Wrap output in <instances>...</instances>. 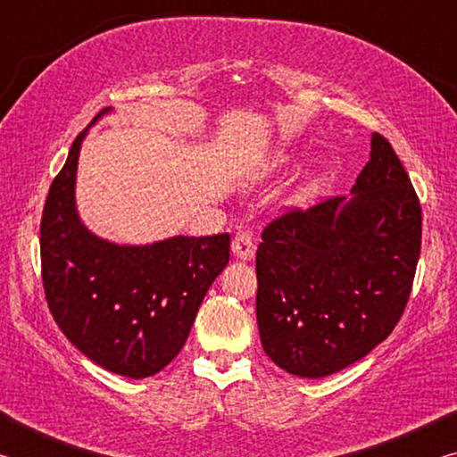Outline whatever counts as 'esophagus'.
Wrapping results in <instances>:
<instances>
[{
  "instance_id": "34e87169",
  "label": "esophagus",
  "mask_w": 457,
  "mask_h": 457,
  "mask_svg": "<svg viewBox=\"0 0 457 457\" xmlns=\"http://www.w3.org/2000/svg\"><path fill=\"white\" fill-rule=\"evenodd\" d=\"M231 252H234V256L237 260H244V262H250L253 256H256V244H253L252 234H247V231L237 234L234 237V242H231Z\"/></svg>"
}]
</instances>
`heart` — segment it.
Returning a JSON list of instances; mask_svg holds the SVG:
<instances>
[{
    "label": "heart",
    "mask_w": 457,
    "mask_h": 457,
    "mask_svg": "<svg viewBox=\"0 0 457 457\" xmlns=\"http://www.w3.org/2000/svg\"><path fill=\"white\" fill-rule=\"evenodd\" d=\"M306 199H308V189H300L292 195V205H303L306 204Z\"/></svg>",
    "instance_id": "b5f03b06"
}]
</instances>
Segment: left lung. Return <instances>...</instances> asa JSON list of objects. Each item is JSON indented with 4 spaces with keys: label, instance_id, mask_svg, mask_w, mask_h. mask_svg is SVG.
<instances>
[{
    "label": "left lung",
    "instance_id": "8db88e82",
    "mask_svg": "<svg viewBox=\"0 0 457 457\" xmlns=\"http://www.w3.org/2000/svg\"><path fill=\"white\" fill-rule=\"evenodd\" d=\"M274 220L256 252L262 346L286 373L320 378L381 345L405 311L421 252L420 199L386 138L370 135L351 189Z\"/></svg>",
    "mask_w": 457,
    "mask_h": 457
}]
</instances>
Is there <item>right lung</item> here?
<instances>
[{
  "mask_svg": "<svg viewBox=\"0 0 457 457\" xmlns=\"http://www.w3.org/2000/svg\"><path fill=\"white\" fill-rule=\"evenodd\" d=\"M111 112L104 108L98 119ZM88 129L76 137L46 199L40 226L46 300L82 354L111 373L145 378L183 349L207 290L228 266L229 234L130 245L90 231L76 207V173Z\"/></svg>",
  "mask_w": 457,
  "mask_h": 457,
  "instance_id": "obj_1",
  "label": "right lung"
}]
</instances>
